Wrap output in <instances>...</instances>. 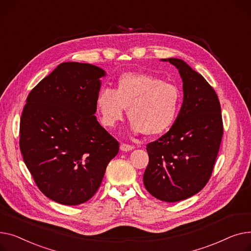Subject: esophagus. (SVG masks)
Masks as SVG:
<instances>
[{"mask_svg":"<svg viewBox=\"0 0 251 251\" xmlns=\"http://www.w3.org/2000/svg\"><path fill=\"white\" fill-rule=\"evenodd\" d=\"M121 150H122V151H124V152H128V151L134 150V146H131V145H128V144H125V143H123V144L121 145Z\"/></svg>","mask_w":251,"mask_h":251,"instance_id":"1","label":"esophagus"}]
</instances>
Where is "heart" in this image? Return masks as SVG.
I'll list each match as a JSON object with an SVG mask.
<instances>
[{
    "mask_svg": "<svg viewBox=\"0 0 251 251\" xmlns=\"http://www.w3.org/2000/svg\"><path fill=\"white\" fill-rule=\"evenodd\" d=\"M95 103L104 126H114L128 107L131 130L157 136L167 131L177 119L181 92L176 85L149 74L126 73L116 80L114 90L102 88Z\"/></svg>",
    "mask_w": 251,
    "mask_h": 251,
    "instance_id": "obj_1",
    "label": "heart"
}]
</instances>
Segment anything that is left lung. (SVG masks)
Returning <instances> with one entry per match:
<instances>
[{
    "label": "left lung",
    "mask_w": 251,
    "mask_h": 251,
    "mask_svg": "<svg viewBox=\"0 0 251 251\" xmlns=\"http://www.w3.org/2000/svg\"><path fill=\"white\" fill-rule=\"evenodd\" d=\"M182 79L183 103L172 127L147 145L144 184L160 201L175 202L198 194L209 181L223 137L221 105L213 87L179 58H164Z\"/></svg>",
    "instance_id": "obj_1"
}]
</instances>
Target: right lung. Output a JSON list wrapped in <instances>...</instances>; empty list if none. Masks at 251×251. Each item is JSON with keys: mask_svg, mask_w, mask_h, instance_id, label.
<instances>
[{"mask_svg": "<svg viewBox=\"0 0 251 251\" xmlns=\"http://www.w3.org/2000/svg\"><path fill=\"white\" fill-rule=\"evenodd\" d=\"M105 71L68 62L29 93L20 120L24 163L49 199L67 205L98 190L120 144L97 122L96 96Z\"/></svg>", "mask_w": 251, "mask_h": 251, "instance_id": "obj_1", "label": "right lung"}]
</instances>
